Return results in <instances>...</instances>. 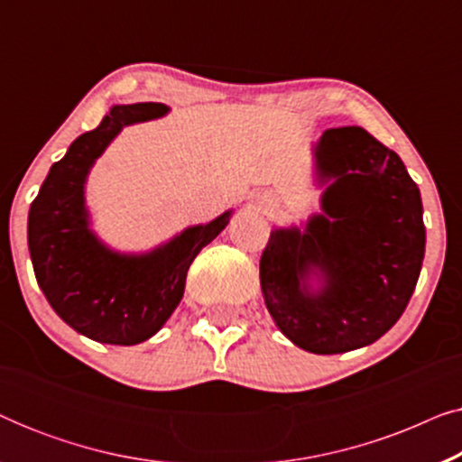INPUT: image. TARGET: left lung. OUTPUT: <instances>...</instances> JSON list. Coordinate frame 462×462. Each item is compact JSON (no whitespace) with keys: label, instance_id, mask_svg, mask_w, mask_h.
<instances>
[{"label":"left lung","instance_id":"1","mask_svg":"<svg viewBox=\"0 0 462 462\" xmlns=\"http://www.w3.org/2000/svg\"><path fill=\"white\" fill-rule=\"evenodd\" d=\"M315 170L328 185L324 214L305 231H271L261 288L283 337L332 356L372 345L406 311L425 258V223L400 155L359 125L326 130Z\"/></svg>","mask_w":462,"mask_h":462}]
</instances>
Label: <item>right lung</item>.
<instances>
[{"instance_id": "obj_1", "label": "right lung", "mask_w": 462, "mask_h": 462, "mask_svg": "<svg viewBox=\"0 0 462 462\" xmlns=\"http://www.w3.org/2000/svg\"><path fill=\"white\" fill-rule=\"evenodd\" d=\"M162 103L116 105L98 128L75 138L56 162L29 210V252L42 292L56 315L84 337L138 345L179 307L187 271L201 248L229 225L231 210L189 226L147 254H119L90 229L86 179L124 125L166 116Z\"/></svg>"}]
</instances>
